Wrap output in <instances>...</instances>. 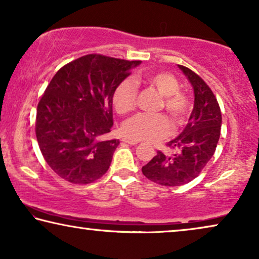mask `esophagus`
<instances>
[{
	"instance_id": "34e87169",
	"label": "esophagus",
	"mask_w": 259,
	"mask_h": 259,
	"mask_svg": "<svg viewBox=\"0 0 259 259\" xmlns=\"http://www.w3.org/2000/svg\"><path fill=\"white\" fill-rule=\"evenodd\" d=\"M122 141H123V142L127 143V144H132V146H134V144H137V143H139V141H137V140L129 139V137H124V139H123Z\"/></svg>"
}]
</instances>
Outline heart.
Instances as JSON below:
<instances>
[{"mask_svg":"<svg viewBox=\"0 0 259 259\" xmlns=\"http://www.w3.org/2000/svg\"><path fill=\"white\" fill-rule=\"evenodd\" d=\"M136 81H143L156 89L162 96L160 109H164L178 125L185 123L191 112L192 99L188 94L180 90V84L175 75L165 71L149 72L136 80L124 79L120 81L112 95V104L117 112L125 115L135 108L137 97ZM122 132L129 139L153 142L169 135L171 125L168 117L163 113H139L124 122Z\"/></svg>","mask_w":259,"mask_h":259,"instance_id":"obj_1","label":"heart"}]
</instances>
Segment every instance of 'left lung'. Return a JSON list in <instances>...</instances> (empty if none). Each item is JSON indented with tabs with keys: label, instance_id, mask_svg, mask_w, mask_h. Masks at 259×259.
<instances>
[{
	"label": "left lung",
	"instance_id": "left-lung-1",
	"mask_svg": "<svg viewBox=\"0 0 259 259\" xmlns=\"http://www.w3.org/2000/svg\"><path fill=\"white\" fill-rule=\"evenodd\" d=\"M194 89V108L177 139L167 143L173 155L157 150L142 167L147 179L161 186H181L194 180L214 154L222 129V112L214 94L200 75L179 65Z\"/></svg>",
	"mask_w": 259,
	"mask_h": 259
}]
</instances>
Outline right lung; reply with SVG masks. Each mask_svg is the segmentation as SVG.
<instances>
[{
	"instance_id": "1",
	"label": "right lung",
	"mask_w": 259,
	"mask_h": 259,
	"mask_svg": "<svg viewBox=\"0 0 259 259\" xmlns=\"http://www.w3.org/2000/svg\"><path fill=\"white\" fill-rule=\"evenodd\" d=\"M141 61L82 55L60 68L36 109L35 134L41 154L61 179L86 185L108 171L118 140L111 132L112 95Z\"/></svg>"
}]
</instances>
